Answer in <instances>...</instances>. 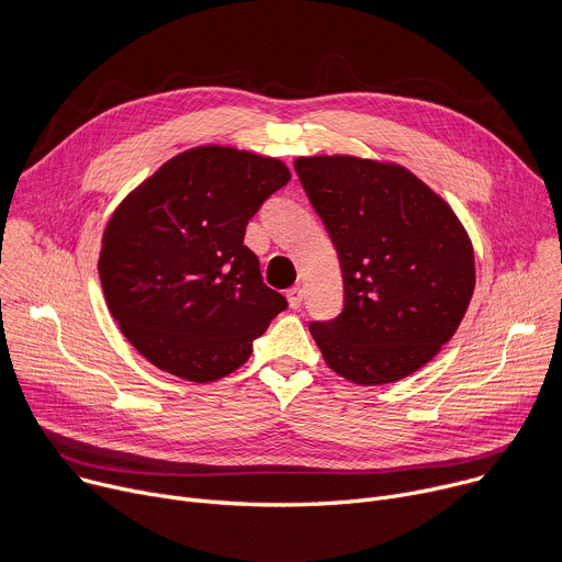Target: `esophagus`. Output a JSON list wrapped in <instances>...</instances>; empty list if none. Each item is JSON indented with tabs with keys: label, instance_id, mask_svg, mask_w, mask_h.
I'll return each mask as SVG.
<instances>
[{
	"label": "esophagus",
	"instance_id": "34e87169",
	"mask_svg": "<svg viewBox=\"0 0 562 562\" xmlns=\"http://www.w3.org/2000/svg\"><path fill=\"white\" fill-rule=\"evenodd\" d=\"M302 297H304L302 286H293V289L286 291V300H289V306H291V308H297V306L302 304Z\"/></svg>",
	"mask_w": 562,
	"mask_h": 562
}]
</instances>
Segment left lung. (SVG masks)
I'll return each instance as SVG.
<instances>
[{"label": "left lung", "instance_id": "1", "mask_svg": "<svg viewBox=\"0 0 562 562\" xmlns=\"http://www.w3.org/2000/svg\"><path fill=\"white\" fill-rule=\"evenodd\" d=\"M345 280V308L308 327L329 369L375 386L403 380L458 331L475 289L473 245L453 209L395 162L295 159Z\"/></svg>", "mask_w": 562, "mask_h": 562}]
</instances>
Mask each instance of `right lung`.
Here are the masks:
<instances>
[{"mask_svg":"<svg viewBox=\"0 0 562 562\" xmlns=\"http://www.w3.org/2000/svg\"><path fill=\"white\" fill-rule=\"evenodd\" d=\"M289 180L278 157L202 144L117 204L98 271L117 327L150 364L204 384L249 360L286 300L262 282L245 231Z\"/></svg>","mask_w":562,"mask_h":562,"instance_id":"obj_1","label":"right lung"}]
</instances>
